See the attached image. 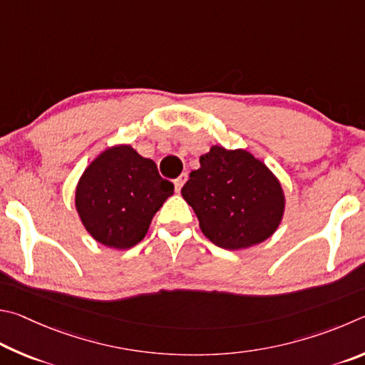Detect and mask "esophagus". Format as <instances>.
Here are the masks:
<instances>
[{"mask_svg": "<svg viewBox=\"0 0 365 365\" xmlns=\"http://www.w3.org/2000/svg\"><path fill=\"white\" fill-rule=\"evenodd\" d=\"M187 181V173H182L181 176H179L176 181H175V189H176V192H179V190L182 189V186H184V182Z\"/></svg>", "mask_w": 365, "mask_h": 365, "instance_id": "esophagus-1", "label": "esophagus"}]
</instances>
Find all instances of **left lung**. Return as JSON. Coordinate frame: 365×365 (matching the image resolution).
Returning <instances> with one entry per match:
<instances>
[{
  "label": "left lung",
  "instance_id": "1",
  "mask_svg": "<svg viewBox=\"0 0 365 365\" xmlns=\"http://www.w3.org/2000/svg\"><path fill=\"white\" fill-rule=\"evenodd\" d=\"M203 235L227 250L258 245L277 231L285 194L277 176L244 149L212 145L181 189Z\"/></svg>",
  "mask_w": 365,
  "mask_h": 365
}]
</instances>
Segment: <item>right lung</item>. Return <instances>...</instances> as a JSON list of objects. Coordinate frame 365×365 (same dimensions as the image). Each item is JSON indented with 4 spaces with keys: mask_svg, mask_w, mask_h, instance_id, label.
<instances>
[{
    "mask_svg": "<svg viewBox=\"0 0 365 365\" xmlns=\"http://www.w3.org/2000/svg\"><path fill=\"white\" fill-rule=\"evenodd\" d=\"M173 189L160 178L153 160L139 155L131 144H117L83 171L75 187V208L96 242L126 250L145 237L153 215Z\"/></svg>",
    "mask_w": 365,
    "mask_h": 365,
    "instance_id": "1",
    "label": "right lung"
}]
</instances>
